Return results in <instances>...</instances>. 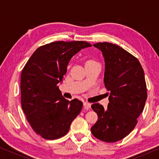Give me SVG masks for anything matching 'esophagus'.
<instances>
[{"instance_id": "1", "label": "esophagus", "mask_w": 159, "mask_h": 159, "mask_svg": "<svg viewBox=\"0 0 159 159\" xmlns=\"http://www.w3.org/2000/svg\"><path fill=\"white\" fill-rule=\"evenodd\" d=\"M83 105L84 107H86L88 109L89 108H90V106H91V104L90 103H88V102H84V103H83Z\"/></svg>"}]
</instances>
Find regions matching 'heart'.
Returning a JSON list of instances; mask_svg holds the SVG:
<instances>
[{"instance_id":"obj_1","label":"heart","mask_w":159,"mask_h":159,"mask_svg":"<svg viewBox=\"0 0 159 159\" xmlns=\"http://www.w3.org/2000/svg\"><path fill=\"white\" fill-rule=\"evenodd\" d=\"M93 61V60H88V61ZM88 61H87V62H88Z\"/></svg>"}]
</instances>
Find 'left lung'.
Masks as SVG:
<instances>
[{"label":"left lung","mask_w":159,"mask_h":159,"mask_svg":"<svg viewBox=\"0 0 159 159\" xmlns=\"http://www.w3.org/2000/svg\"><path fill=\"white\" fill-rule=\"evenodd\" d=\"M93 45L105 59L103 82L109 103L106 109L98 103L91 106L98 118L90 130L100 140L117 142L134 129L144 109L148 95L144 71L138 58L119 45L107 42Z\"/></svg>","instance_id":"left-lung-1"}]
</instances>
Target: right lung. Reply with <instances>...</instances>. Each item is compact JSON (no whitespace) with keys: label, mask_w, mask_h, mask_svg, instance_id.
<instances>
[{"label":"right lung","mask_w":159,"mask_h":159,"mask_svg":"<svg viewBox=\"0 0 159 159\" xmlns=\"http://www.w3.org/2000/svg\"><path fill=\"white\" fill-rule=\"evenodd\" d=\"M85 41H56L39 47L21 74V103L28 122L37 134L55 140L67 134L81 111L82 101L61 95V82L71 57L90 47Z\"/></svg>","instance_id":"add662e5"}]
</instances>
